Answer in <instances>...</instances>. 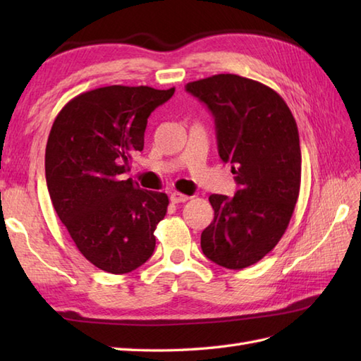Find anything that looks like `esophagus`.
Returning a JSON list of instances; mask_svg holds the SVG:
<instances>
[{
    "mask_svg": "<svg viewBox=\"0 0 361 361\" xmlns=\"http://www.w3.org/2000/svg\"><path fill=\"white\" fill-rule=\"evenodd\" d=\"M189 200V197L185 194H180V192H172L171 194V202L172 203H185Z\"/></svg>",
    "mask_w": 361,
    "mask_h": 361,
    "instance_id": "esophagus-1",
    "label": "esophagus"
}]
</instances>
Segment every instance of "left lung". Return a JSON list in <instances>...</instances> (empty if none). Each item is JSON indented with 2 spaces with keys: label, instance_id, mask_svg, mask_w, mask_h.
<instances>
[{
  "label": "left lung",
  "instance_id": "1",
  "mask_svg": "<svg viewBox=\"0 0 361 361\" xmlns=\"http://www.w3.org/2000/svg\"><path fill=\"white\" fill-rule=\"evenodd\" d=\"M186 91L212 113L219 155L231 163L239 186L234 197H209L214 220L202 233L203 255L242 270L278 245L295 211L301 186L296 121L274 90L235 74L189 82Z\"/></svg>",
  "mask_w": 361,
  "mask_h": 361
}]
</instances>
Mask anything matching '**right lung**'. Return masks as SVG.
<instances>
[{"mask_svg":"<svg viewBox=\"0 0 361 361\" xmlns=\"http://www.w3.org/2000/svg\"><path fill=\"white\" fill-rule=\"evenodd\" d=\"M175 93L111 85L75 96L54 121L44 172L51 202L75 247L101 270L124 274L153 255L169 198L121 180L144 149L147 118Z\"/></svg>","mask_w":361,"mask_h":361,"instance_id":"1","label":"right lung"}]
</instances>
